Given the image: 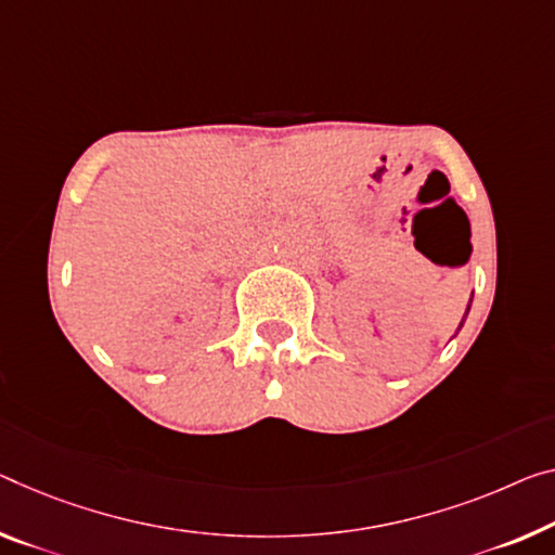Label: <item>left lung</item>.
Here are the masks:
<instances>
[{
    "mask_svg": "<svg viewBox=\"0 0 555 555\" xmlns=\"http://www.w3.org/2000/svg\"><path fill=\"white\" fill-rule=\"evenodd\" d=\"M466 312H468V310H466ZM462 322H464V320H462ZM459 327H462V325H459Z\"/></svg>",
    "mask_w": 555,
    "mask_h": 555,
    "instance_id": "1",
    "label": "left lung"
}]
</instances>
